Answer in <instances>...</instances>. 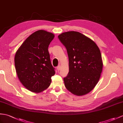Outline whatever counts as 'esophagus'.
<instances>
[{
    "instance_id": "esophagus-1",
    "label": "esophagus",
    "mask_w": 123,
    "mask_h": 123,
    "mask_svg": "<svg viewBox=\"0 0 123 123\" xmlns=\"http://www.w3.org/2000/svg\"><path fill=\"white\" fill-rule=\"evenodd\" d=\"M57 68V70L58 71H60L61 70V65H59V66H58L57 67V68Z\"/></svg>"
}]
</instances>
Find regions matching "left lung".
<instances>
[{"instance_id":"8db88e82","label":"left lung","mask_w":123,"mask_h":123,"mask_svg":"<svg viewBox=\"0 0 123 123\" xmlns=\"http://www.w3.org/2000/svg\"><path fill=\"white\" fill-rule=\"evenodd\" d=\"M66 48L69 72L63 79L67 89L77 96L90 92L98 83L103 69L100 50L92 39L77 31L58 36Z\"/></svg>"}]
</instances>
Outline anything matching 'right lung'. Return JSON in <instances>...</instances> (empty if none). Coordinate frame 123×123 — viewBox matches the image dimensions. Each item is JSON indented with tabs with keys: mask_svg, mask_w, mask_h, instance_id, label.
I'll return each instance as SVG.
<instances>
[{
	"mask_svg": "<svg viewBox=\"0 0 123 123\" xmlns=\"http://www.w3.org/2000/svg\"><path fill=\"white\" fill-rule=\"evenodd\" d=\"M55 38L53 33L43 30L28 37L17 51L15 65L22 84L31 92L40 93L50 86L55 74L48 51L49 45Z\"/></svg>",
	"mask_w": 123,
	"mask_h": 123,
	"instance_id": "1",
	"label": "right lung"
}]
</instances>
